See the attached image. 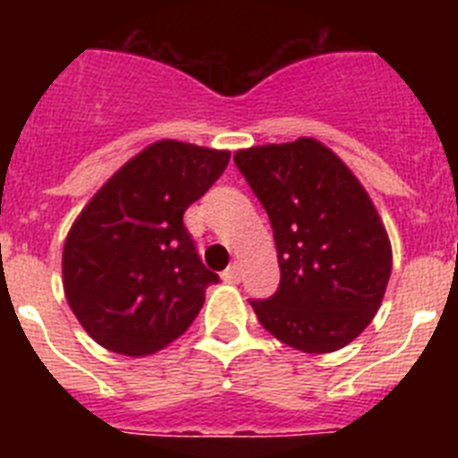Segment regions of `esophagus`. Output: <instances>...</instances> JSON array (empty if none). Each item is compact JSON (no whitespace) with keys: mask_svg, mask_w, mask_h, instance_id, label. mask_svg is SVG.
Wrapping results in <instances>:
<instances>
[{"mask_svg":"<svg viewBox=\"0 0 458 458\" xmlns=\"http://www.w3.org/2000/svg\"><path fill=\"white\" fill-rule=\"evenodd\" d=\"M241 277H242V268H241V264H236V261H233V264L229 266L225 273H222V279H225V282H232V284L241 282Z\"/></svg>","mask_w":458,"mask_h":458,"instance_id":"1","label":"esophagus"}]
</instances>
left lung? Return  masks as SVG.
Listing matches in <instances>:
<instances>
[{
  "label": "left lung",
  "instance_id": "left-lung-1",
  "mask_svg": "<svg viewBox=\"0 0 458 458\" xmlns=\"http://www.w3.org/2000/svg\"><path fill=\"white\" fill-rule=\"evenodd\" d=\"M233 163L268 213L277 248V291L250 301L259 323L302 353L353 342L378 311L392 270L369 194L311 137L245 148Z\"/></svg>",
  "mask_w": 458,
  "mask_h": 458
}]
</instances>
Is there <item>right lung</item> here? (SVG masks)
<instances>
[{
	"label": "right lung",
	"mask_w": 458,
	"mask_h": 458,
	"mask_svg": "<svg viewBox=\"0 0 458 458\" xmlns=\"http://www.w3.org/2000/svg\"><path fill=\"white\" fill-rule=\"evenodd\" d=\"M229 151L163 140L93 194L64 245V291L100 346L148 355L185 333L217 273L201 264L183 225L216 183Z\"/></svg>",
	"instance_id": "right-lung-1"
}]
</instances>
